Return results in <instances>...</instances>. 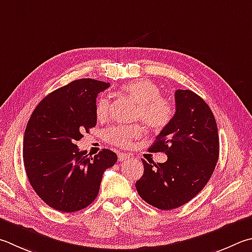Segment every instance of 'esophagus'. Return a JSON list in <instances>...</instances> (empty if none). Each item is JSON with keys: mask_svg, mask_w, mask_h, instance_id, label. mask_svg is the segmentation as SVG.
Returning <instances> with one entry per match:
<instances>
[{"mask_svg": "<svg viewBox=\"0 0 252 252\" xmlns=\"http://www.w3.org/2000/svg\"><path fill=\"white\" fill-rule=\"evenodd\" d=\"M130 158V155H127L126 153H119L118 154V159L119 161H126V159Z\"/></svg>", "mask_w": 252, "mask_h": 252, "instance_id": "1", "label": "esophagus"}]
</instances>
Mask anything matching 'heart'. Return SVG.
<instances>
[{
	"label": "heart",
	"mask_w": 252,
	"mask_h": 252,
	"mask_svg": "<svg viewBox=\"0 0 252 252\" xmlns=\"http://www.w3.org/2000/svg\"><path fill=\"white\" fill-rule=\"evenodd\" d=\"M123 91L139 103L136 118L141 119L154 130H162L171 122L174 116V104L171 99L161 95V89L155 82L148 79H138L127 82ZM95 117L104 120L110 111V101L106 97L99 98L95 103ZM143 134L140 125L116 126L106 131L104 138L111 144L127 148L133 141Z\"/></svg>",
	"instance_id": "b5f03b06"
}]
</instances>
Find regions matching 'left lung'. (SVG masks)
I'll return each instance as SVG.
<instances>
[{
	"label": "left lung",
	"instance_id": "left-lung-1",
	"mask_svg": "<svg viewBox=\"0 0 252 252\" xmlns=\"http://www.w3.org/2000/svg\"><path fill=\"white\" fill-rule=\"evenodd\" d=\"M175 114L151 145L165 152L164 163L146 162L135 183L140 197L158 209L181 207L193 199L214 173L219 157L215 117L204 100L190 90L175 91Z\"/></svg>",
	"mask_w": 252,
	"mask_h": 252
}]
</instances>
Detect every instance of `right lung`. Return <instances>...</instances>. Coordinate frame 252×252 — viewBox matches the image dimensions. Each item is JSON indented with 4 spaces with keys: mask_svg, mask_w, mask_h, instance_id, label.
<instances>
[{
    "mask_svg": "<svg viewBox=\"0 0 252 252\" xmlns=\"http://www.w3.org/2000/svg\"><path fill=\"white\" fill-rule=\"evenodd\" d=\"M109 82L85 78L53 91L27 122L23 159L33 189L44 203L61 212L86 208L97 197L102 175L118 157L103 149L89 157L76 142L97 125L95 99Z\"/></svg>",
    "mask_w": 252,
    "mask_h": 252,
    "instance_id": "obj_1",
    "label": "right lung"
}]
</instances>
